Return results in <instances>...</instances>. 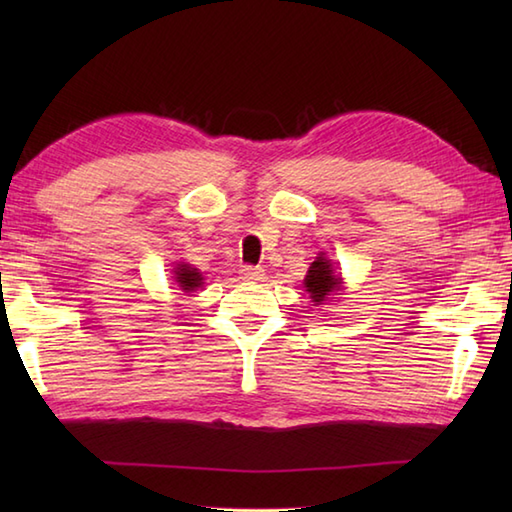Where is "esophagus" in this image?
Instances as JSON below:
<instances>
[{
	"label": "esophagus",
	"mask_w": 512,
	"mask_h": 512,
	"mask_svg": "<svg viewBox=\"0 0 512 512\" xmlns=\"http://www.w3.org/2000/svg\"><path fill=\"white\" fill-rule=\"evenodd\" d=\"M239 275H242L244 281H250V284H257V281L264 279V268L259 266H244L239 270Z\"/></svg>",
	"instance_id": "34e87169"
}]
</instances>
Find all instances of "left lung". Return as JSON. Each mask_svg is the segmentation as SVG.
I'll return each mask as SVG.
<instances>
[{"label": "left lung", "instance_id": "1", "mask_svg": "<svg viewBox=\"0 0 512 512\" xmlns=\"http://www.w3.org/2000/svg\"><path fill=\"white\" fill-rule=\"evenodd\" d=\"M341 284H343L341 275L334 273L332 262L325 257V253H321L317 259H314L308 268L306 279H303V286H306L314 306H323L325 301L341 290Z\"/></svg>", "mask_w": 512, "mask_h": 512}]
</instances>
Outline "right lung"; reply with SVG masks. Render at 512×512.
I'll return each instance as SVG.
<instances>
[{"mask_svg":"<svg viewBox=\"0 0 512 512\" xmlns=\"http://www.w3.org/2000/svg\"><path fill=\"white\" fill-rule=\"evenodd\" d=\"M173 275H176V281L180 290L184 292H195L202 284H204V277L198 273V268H193L191 264H178L176 268H173Z\"/></svg>","mask_w":512,"mask_h":512,"instance_id":"obj_1","label":"right lung"}]
</instances>
